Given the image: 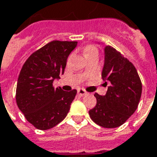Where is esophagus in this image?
Listing matches in <instances>:
<instances>
[{"label":"esophagus","instance_id":"esophagus-1","mask_svg":"<svg viewBox=\"0 0 157 157\" xmlns=\"http://www.w3.org/2000/svg\"><path fill=\"white\" fill-rule=\"evenodd\" d=\"M77 94H78V95H80L81 97H83V96H86V94H87V93H86V91L84 89H78L77 90Z\"/></svg>","mask_w":157,"mask_h":157}]
</instances>
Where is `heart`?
<instances>
[{"instance_id": "obj_1", "label": "heart", "mask_w": 157, "mask_h": 157, "mask_svg": "<svg viewBox=\"0 0 157 157\" xmlns=\"http://www.w3.org/2000/svg\"><path fill=\"white\" fill-rule=\"evenodd\" d=\"M93 52H98L97 48L94 45H88L84 48V54L86 56L90 54V53H93Z\"/></svg>"}]
</instances>
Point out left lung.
I'll list each match as a JSON object with an SVG mask.
<instances>
[{
  "mask_svg": "<svg viewBox=\"0 0 157 157\" xmlns=\"http://www.w3.org/2000/svg\"><path fill=\"white\" fill-rule=\"evenodd\" d=\"M105 53L102 77L110 84L105 96L94 94L97 104L89 110V116L100 127L115 128L135 112L142 94V82L134 65L120 52L107 46Z\"/></svg>",
  "mask_w": 157,
  "mask_h": 157,
  "instance_id": "1",
  "label": "left lung"
}]
</instances>
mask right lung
<instances>
[{"label": "right lung", "mask_w": 157, "mask_h": 157, "mask_svg": "<svg viewBox=\"0 0 157 157\" xmlns=\"http://www.w3.org/2000/svg\"><path fill=\"white\" fill-rule=\"evenodd\" d=\"M77 41L52 40L35 51L22 67L16 88L17 107L30 124L48 130L65 118L77 91L54 88Z\"/></svg>", "instance_id": "right-lung-1"}]
</instances>
